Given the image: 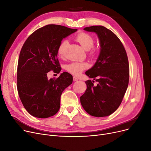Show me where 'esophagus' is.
<instances>
[{"instance_id": "34e87169", "label": "esophagus", "mask_w": 151, "mask_h": 151, "mask_svg": "<svg viewBox=\"0 0 151 151\" xmlns=\"http://www.w3.org/2000/svg\"><path fill=\"white\" fill-rule=\"evenodd\" d=\"M78 80V78L76 76H73V81H77Z\"/></svg>"}]
</instances>
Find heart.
<instances>
[{"label": "heart", "instance_id": "obj_1", "mask_svg": "<svg viewBox=\"0 0 151 151\" xmlns=\"http://www.w3.org/2000/svg\"><path fill=\"white\" fill-rule=\"evenodd\" d=\"M75 40L81 45L84 50L88 51L89 54L91 56H93L96 54V49L92 47L94 45L95 40L91 35L86 32L79 33L75 37ZM68 43L67 40H63L59 44L58 48V54L60 58L64 57ZM87 67L88 64L85 62H73L67 65L66 70L71 74L78 75L81 73L82 71Z\"/></svg>", "mask_w": 151, "mask_h": 151}]
</instances>
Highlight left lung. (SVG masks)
Returning <instances> with one entry per match:
<instances>
[{"label":"left lung","instance_id":"8db88e82","mask_svg":"<svg viewBox=\"0 0 151 151\" xmlns=\"http://www.w3.org/2000/svg\"><path fill=\"white\" fill-rule=\"evenodd\" d=\"M84 30L97 34L101 49L96 63L86 72L98 84L93 86L94 81H86L87 89L80 97V101L89 114L97 117L108 116L120 106L127 89V55L119 38L111 30L102 26H92Z\"/></svg>","mask_w":151,"mask_h":151}]
</instances>
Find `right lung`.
Masks as SVG:
<instances>
[{
    "mask_svg": "<svg viewBox=\"0 0 151 151\" xmlns=\"http://www.w3.org/2000/svg\"><path fill=\"white\" fill-rule=\"evenodd\" d=\"M76 30L48 24L34 32L24 43L18 63L17 89L24 107L32 116L47 118L59 110L61 94L72 83L73 76L63 72L48 80L47 73L60 72L58 46L63 38Z\"/></svg>",
    "mask_w": 151,
    "mask_h": 151,
    "instance_id": "1",
    "label": "right lung"
}]
</instances>
